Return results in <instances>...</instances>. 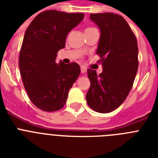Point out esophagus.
<instances>
[{
    "mask_svg": "<svg viewBox=\"0 0 158 158\" xmlns=\"http://www.w3.org/2000/svg\"><path fill=\"white\" fill-rule=\"evenodd\" d=\"M81 73H85L86 72V69H85V67L81 66Z\"/></svg>",
    "mask_w": 158,
    "mask_h": 158,
    "instance_id": "34e87169",
    "label": "esophagus"
}]
</instances>
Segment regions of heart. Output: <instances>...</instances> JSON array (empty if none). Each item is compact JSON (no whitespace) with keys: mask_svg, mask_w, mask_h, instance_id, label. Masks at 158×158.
<instances>
[{"mask_svg":"<svg viewBox=\"0 0 158 158\" xmlns=\"http://www.w3.org/2000/svg\"><path fill=\"white\" fill-rule=\"evenodd\" d=\"M92 29H94V27H87V28L85 29V31H89V30H92Z\"/></svg>","mask_w":158,"mask_h":158,"instance_id":"heart-1","label":"heart"}]
</instances>
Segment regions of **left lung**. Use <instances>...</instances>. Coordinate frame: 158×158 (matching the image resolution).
<instances>
[{
  "label": "left lung",
  "mask_w": 158,
  "mask_h": 158,
  "mask_svg": "<svg viewBox=\"0 0 158 158\" xmlns=\"http://www.w3.org/2000/svg\"><path fill=\"white\" fill-rule=\"evenodd\" d=\"M90 19L101 31L96 54L103 72L87 69L90 86L86 102L91 109L108 113L117 108L131 91L138 70L137 39L122 15L90 14Z\"/></svg>",
  "instance_id": "1"
}]
</instances>
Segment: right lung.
<instances>
[{"instance_id": "right-lung-1", "label": "right lung", "mask_w": 158, "mask_h": 158, "mask_svg": "<svg viewBox=\"0 0 158 158\" xmlns=\"http://www.w3.org/2000/svg\"><path fill=\"white\" fill-rule=\"evenodd\" d=\"M81 13L50 10L37 15L25 31L19 51V70L28 98L45 112H55L66 103L69 89L80 75L77 63H55L65 47L68 34L84 18Z\"/></svg>"}]
</instances>
